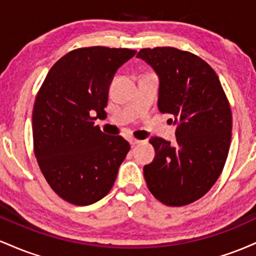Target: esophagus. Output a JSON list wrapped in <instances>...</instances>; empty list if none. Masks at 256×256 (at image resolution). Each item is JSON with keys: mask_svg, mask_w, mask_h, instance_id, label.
Returning a JSON list of instances; mask_svg holds the SVG:
<instances>
[{"mask_svg": "<svg viewBox=\"0 0 256 256\" xmlns=\"http://www.w3.org/2000/svg\"><path fill=\"white\" fill-rule=\"evenodd\" d=\"M128 142H130V144L131 146H137V144H140V142H142V140H136V138H128Z\"/></svg>", "mask_w": 256, "mask_h": 256, "instance_id": "1", "label": "esophagus"}]
</instances>
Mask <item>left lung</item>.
<instances>
[{
  "label": "left lung",
  "instance_id": "8db88e82",
  "mask_svg": "<svg viewBox=\"0 0 256 256\" xmlns=\"http://www.w3.org/2000/svg\"><path fill=\"white\" fill-rule=\"evenodd\" d=\"M137 58L158 76V107L172 116L176 140L152 137V164L143 168L148 189L166 206L180 207L210 192L224 168L232 114L214 70L192 52L172 46L146 48Z\"/></svg>",
  "mask_w": 256,
  "mask_h": 256
}]
</instances>
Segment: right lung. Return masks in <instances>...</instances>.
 <instances>
[{
  "instance_id": "1",
  "label": "right lung",
  "mask_w": 256,
  "mask_h": 256,
  "mask_svg": "<svg viewBox=\"0 0 256 256\" xmlns=\"http://www.w3.org/2000/svg\"><path fill=\"white\" fill-rule=\"evenodd\" d=\"M134 54L126 48L74 49L52 67L38 91L32 112L34 155L52 189L70 204L104 198L130 150L128 140L104 134L94 122L106 114L116 70Z\"/></svg>"
}]
</instances>
